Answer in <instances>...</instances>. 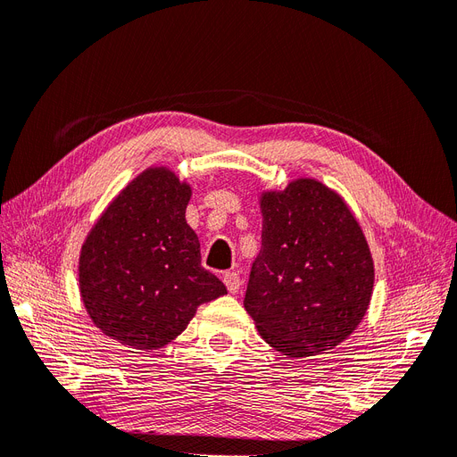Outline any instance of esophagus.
<instances>
[{"mask_svg": "<svg viewBox=\"0 0 457 457\" xmlns=\"http://www.w3.org/2000/svg\"><path fill=\"white\" fill-rule=\"evenodd\" d=\"M223 281H225V285H227L228 292H232V295H236V292L240 290V285H242L240 273H236V271H227L225 276H223Z\"/></svg>", "mask_w": 457, "mask_h": 457, "instance_id": "34e87169", "label": "esophagus"}]
</instances>
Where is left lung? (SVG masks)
<instances>
[{
	"label": "left lung",
	"mask_w": 457,
	"mask_h": 457,
	"mask_svg": "<svg viewBox=\"0 0 457 457\" xmlns=\"http://www.w3.org/2000/svg\"><path fill=\"white\" fill-rule=\"evenodd\" d=\"M262 245L244 305L273 349L313 356L353 334L368 312L373 261L354 215L315 179L264 193Z\"/></svg>",
	"instance_id": "1"
}]
</instances>
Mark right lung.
Masks as SVG:
<instances>
[{"mask_svg": "<svg viewBox=\"0 0 457 457\" xmlns=\"http://www.w3.org/2000/svg\"><path fill=\"white\" fill-rule=\"evenodd\" d=\"M191 189L167 169L142 172L108 206L82 245L86 312L103 334L155 351L186 330L200 303L227 295L200 259L186 221Z\"/></svg>", "mask_w": 457, "mask_h": 457, "instance_id": "add662e5", "label": "right lung"}]
</instances>
